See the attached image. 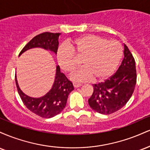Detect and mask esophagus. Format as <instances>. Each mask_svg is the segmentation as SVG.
<instances>
[{
	"label": "esophagus",
	"instance_id": "obj_1",
	"mask_svg": "<svg viewBox=\"0 0 150 150\" xmlns=\"http://www.w3.org/2000/svg\"><path fill=\"white\" fill-rule=\"evenodd\" d=\"M82 85L81 84H79V83H77V82H73V86L75 88H77V87H80V86Z\"/></svg>",
	"mask_w": 150,
	"mask_h": 150
}]
</instances>
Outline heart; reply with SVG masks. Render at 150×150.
<instances>
[{"mask_svg":"<svg viewBox=\"0 0 150 150\" xmlns=\"http://www.w3.org/2000/svg\"><path fill=\"white\" fill-rule=\"evenodd\" d=\"M122 46L116 41L94 34H87L76 38L67 45L58 49V65L65 73H70L78 67L82 59L83 68L72 74L73 80L86 82L100 81L115 73L122 58Z\"/></svg>","mask_w":150,"mask_h":150,"instance_id":"1","label":"heart"}]
</instances>
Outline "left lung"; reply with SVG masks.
<instances>
[{"instance_id":"obj_1","label":"left lung","mask_w":150,"mask_h":150,"mask_svg":"<svg viewBox=\"0 0 150 150\" xmlns=\"http://www.w3.org/2000/svg\"><path fill=\"white\" fill-rule=\"evenodd\" d=\"M123 53L124 58L116 73L104 82L93 85V94L88 99L89 106L101 114H111L123 108L135 89V62L125 44Z\"/></svg>"}]
</instances>
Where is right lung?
Masks as SVG:
<instances>
[{
  "label": "right lung",
  "mask_w": 150,
  "mask_h": 150,
  "mask_svg": "<svg viewBox=\"0 0 150 150\" xmlns=\"http://www.w3.org/2000/svg\"><path fill=\"white\" fill-rule=\"evenodd\" d=\"M61 34L44 32L36 36L23 48L19 56L34 48H42L57 54L58 38ZM15 82L20 97L26 107L35 114L45 118H52L64 109L68 95L74 89L73 83L61 73L59 65L56 66L52 87L43 97L34 98L26 95L19 87L16 76Z\"/></svg>",
  "instance_id": "add662e5"
}]
</instances>
